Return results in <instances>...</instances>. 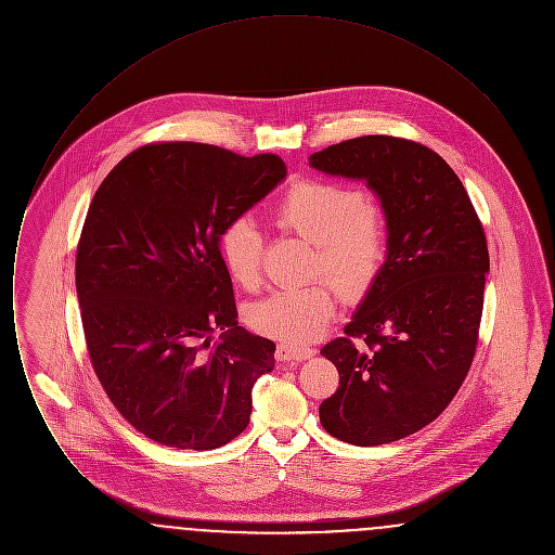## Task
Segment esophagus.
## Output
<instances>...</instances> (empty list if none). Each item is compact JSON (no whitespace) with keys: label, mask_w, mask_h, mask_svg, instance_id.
<instances>
[{"label":"esophagus","mask_w":555,"mask_h":555,"mask_svg":"<svg viewBox=\"0 0 555 555\" xmlns=\"http://www.w3.org/2000/svg\"><path fill=\"white\" fill-rule=\"evenodd\" d=\"M317 353V349L308 345L279 344L276 345V360L279 362H301Z\"/></svg>","instance_id":"obj_1"}]
</instances>
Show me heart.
Segmentation results:
<instances>
[{
  "label": "heart",
  "instance_id": "heart-1",
  "mask_svg": "<svg viewBox=\"0 0 555 555\" xmlns=\"http://www.w3.org/2000/svg\"><path fill=\"white\" fill-rule=\"evenodd\" d=\"M274 222L314 243L312 276H328L345 304L362 301L387 262V214L358 186L322 179L297 181L274 206ZM218 251L241 289L262 285L266 241L254 220H229L218 235ZM335 306V289L318 281L299 289L274 291L256 301L247 310V324L264 337L308 344L331 324Z\"/></svg>",
  "mask_w": 555,
  "mask_h": 555
}]
</instances>
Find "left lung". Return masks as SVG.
Returning <instances> with one entry per match:
<instances>
[{
	"label": "left lung",
	"mask_w": 555,
	"mask_h": 555,
	"mask_svg": "<svg viewBox=\"0 0 555 555\" xmlns=\"http://www.w3.org/2000/svg\"><path fill=\"white\" fill-rule=\"evenodd\" d=\"M310 166L364 179L389 224L380 276L345 337L320 349L339 370L320 423L351 446L393 443L433 423L473 366L487 237L457 175L423 143L356 137L312 154Z\"/></svg>",
	"instance_id": "left-lung-1"
}]
</instances>
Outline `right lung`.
<instances>
[{
    "label": "right lung",
    "mask_w": 555,
    "mask_h": 555,
    "mask_svg": "<svg viewBox=\"0 0 555 555\" xmlns=\"http://www.w3.org/2000/svg\"><path fill=\"white\" fill-rule=\"evenodd\" d=\"M287 175L274 154L164 141L120 159L77 247L85 344L106 396L147 439L216 449L245 430L274 344L237 324L222 227ZM220 330L221 341L209 344Z\"/></svg>",
    "instance_id": "add662e5"
}]
</instances>
